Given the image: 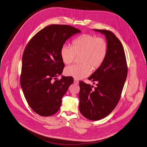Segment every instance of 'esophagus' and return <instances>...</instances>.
Instances as JSON below:
<instances>
[{"mask_svg": "<svg viewBox=\"0 0 147 147\" xmlns=\"http://www.w3.org/2000/svg\"><path fill=\"white\" fill-rule=\"evenodd\" d=\"M74 83H75L76 84H79V82L77 79H74Z\"/></svg>", "mask_w": 147, "mask_h": 147, "instance_id": "34e87169", "label": "esophagus"}]
</instances>
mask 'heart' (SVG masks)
<instances>
[{
  "label": "heart",
  "instance_id": "1",
  "mask_svg": "<svg viewBox=\"0 0 147 147\" xmlns=\"http://www.w3.org/2000/svg\"><path fill=\"white\" fill-rule=\"evenodd\" d=\"M107 44L105 39L90 34H84L72 42V46L64 45L60 50L63 63L70 64L76 56L80 55L82 64L69 66L64 73L68 77L81 79L88 77L91 68L96 70L103 64L107 53Z\"/></svg>",
  "mask_w": 147,
  "mask_h": 147
}]
</instances>
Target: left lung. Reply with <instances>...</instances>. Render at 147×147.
Masks as SVG:
<instances>
[{
    "label": "left lung",
    "instance_id": "1",
    "mask_svg": "<svg viewBox=\"0 0 147 147\" xmlns=\"http://www.w3.org/2000/svg\"><path fill=\"white\" fill-rule=\"evenodd\" d=\"M105 36L107 53L102 64L88 78L93 86L79 82V111L87 119L96 121L111 113L119 101L127 77V68L121 42L108 30H93Z\"/></svg>",
    "mask_w": 147,
    "mask_h": 147
}]
</instances>
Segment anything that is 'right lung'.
<instances>
[{"label": "right lung", "mask_w": 147, "mask_h": 147, "mask_svg": "<svg viewBox=\"0 0 147 147\" xmlns=\"http://www.w3.org/2000/svg\"><path fill=\"white\" fill-rule=\"evenodd\" d=\"M81 32L69 25L53 24L36 34L26 46L22 57L21 86L28 105L42 116L59 111L61 100L74 80L61 76L64 64L60 50L71 36Z\"/></svg>", "instance_id": "add662e5"}]
</instances>
